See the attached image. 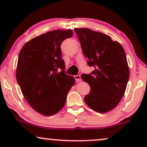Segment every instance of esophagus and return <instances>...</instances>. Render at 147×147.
<instances>
[{
  "label": "esophagus",
  "mask_w": 147,
  "mask_h": 147,
  "mask_svg": "<svg viewBox=\"0 0 147 147\" xmlns=\"http://www.w3.org/2000/svg\"><path fill=\"white\" fill-rule=\"evenodd\" d=\"M74 78H75V80H76L77 82H80V81H81V80H82V79H81V76H80V75L74 76Z\"/></svg>",
  "instance_id": "esophagus-1"
}]
</instances>
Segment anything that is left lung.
<instances>
[{
    "mask_svg": "<svg viewBox=\"0 0 147 147\" xmlns=\"http://www.w3.org/2000/svg\"><path fill=\"white\" fill-rule=\"evenodd\" d=\"M88 65L95 69L82 74L90 92L84 98L92 110L105 113L114 109L123 97L129 79L125 51L110 36L87 28L74 29Z\"/></svg>",
    "mask_w": 147,
    "mask_h": 147,
    "instance_id": "left-lung-1",
    "label": "left lung"
}]
</instances>
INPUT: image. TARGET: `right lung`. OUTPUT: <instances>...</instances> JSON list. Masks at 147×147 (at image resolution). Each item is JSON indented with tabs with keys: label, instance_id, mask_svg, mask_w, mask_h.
Here are the masks:
<instances>
[{
	"label": "right lung",
	"instance_id": "right-lung-1",
	"mask_svg": "<svg viewBox=\"0 0 147 147\" xmlns=\"http://www.w3.org/2000/svg\"><path fill=\"white\" fill-rule=\"evenodd\" d=\"M72 36L71 29L49 31L28 41L19 53L17 81L29 105L44 116L62 109L75 84L73 76L65 73L61 50L62 42Z\"/></svg>",
	"mask_w": 147,
	"mask_h": 147
}]
</instances>
